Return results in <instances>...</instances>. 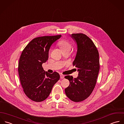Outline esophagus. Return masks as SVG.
<instances>
[{
    "instance_id": "1",
    "label": "esophagus",
    "mask_w": 124,
    "mask_h": 124,
    "mask_svg": "<svg viewBox=\"0 0 124 124\" xmlns=\"http://www.w3.org/2000/svg\"><path fill=\"white\" fill-rule=\"evenodd\" d=\"M64 78V76L63 75H60V78H61V79H63V78Z\"/></svg>"
}]
</instances>
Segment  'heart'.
<instances>
[{
  "label": "heart",
  "instance_id": "heart-1",
  "mask_svg": "<svg viewBox=\"0 0 124 124\" xmlns=\"http://www.w3.org/2000/svg\"><path fill=\"white\" fill-rule=\"evenodd\" d=\"M58 44L59 46L60 47L62 51H64V50L70 51L73 47L72 43L65 39L60 40L58 42Z\"/></svg>",
  "mask_w": 124,
  "mask_h": 124
}]
</instances>
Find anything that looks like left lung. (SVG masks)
<instances>
[{"mask_svg": "<svg viewBox=\"0 0 124 124\" xmlns=\"http://www.w3.org/2000/svg\"><path fill=\"white\" fill-rule=\"evenodd\" d=\"M77 43L78 51L73 65L79 71L77 78L66 76L69 85L65 89L66 96L72 101L80 102L87 98L92 92L100 70L98 50L93 42L82 33L72 34Z\"/></svg>", "mask_w": 124, "mask_h": 124, "instance_id": "8db88e82", "label": "left lung"}]
</instances>
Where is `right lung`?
I'll return each mask as SVG.
<instances>
[{"label":"right lung","mask_w":124,"mask_h":124,"mask_svg":"<svg viewBox=\"0 0 124 124\" xmlns=\"http://www.w3.org/2000/svg\"><path fill=\"white\" fill-rule=\"evenodd\" d=\"M61 35L43 36L34 39L25 47L21 55L18 72L25 94L30 100L40 102L50 93L54 85L60 79L56 72H46L42 67L48 58L50 46Z\"/></svg>","instance_id":"add662e5"}]
</instances>
